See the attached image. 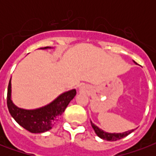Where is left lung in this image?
Segmentation results:
<instances>
[{
  "instance_id": "left-lung-1",
  "label": "left lung",
  "mask_w": 156,
  "mask_h": 156,
  "mask_svg": "<svg viewBox=\"0 0 156 156\" xmlns=\"http://www.w3.org/2000/svg\"><path fill=\"white\" fill-rule=\"evenodd\" d=\"M90 124L92 128L95 130V133L97 134L98 137H100V138H102L104 140L107 141H116L118 139H121V138H125L127 135H129V133H132L134 129H131V130L126 131L123 133H108L105 132L103 129H100L98 126H96L94 123H92V121H90Z\"/></svg>"
}]
</instances>
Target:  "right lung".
Returning a JSON list of instances; mask_svg holds the SVG:
<instances>
[{"label":"right lung","instance_id":"1","mask_svg":"<svg viewBox=\"0 0 156 156\" xmlns=\"http://www.w3.org/2000/svg\"><path fill=\"white\" fill-rule=\"evenodd\" d=\"M52 48L51 47L40 48V49ZM76 95V90H68L44 107L36 109L20 108L11 100V78L7 91V106L9 113L16 122L30 133H44L53 127L59 117L66 110L71 100Z\"/></svg>","mask_w":156,"mask_h":156}]
</instances>
